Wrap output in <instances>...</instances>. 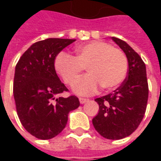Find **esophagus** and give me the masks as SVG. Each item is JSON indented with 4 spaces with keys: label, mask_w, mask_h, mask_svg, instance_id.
<instances>
[{
    "label": "esophagus",
    "mask_w": 161,
    "mask_h": 161,
    "mask_svg": "<svg viewBox=\"0 0 161 161\" xmlns=\"http://www.w3.org/2000/svg\"><path fill=\"white\" fill-rule=\"evenodd\" d=\"M79 100H80V104H84L85 102H87L89 99L88 98H85V97H79Z\"/></svg>",
    "instance_id": "obj_1"
}]
</instances>
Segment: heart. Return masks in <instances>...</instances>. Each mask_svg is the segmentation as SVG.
Returning <instances> with one entry per match:
<instances>
[{
	"label": "heart",
	"mask_w": 161,
	"mask_h": 161,
	"mask_svg": "<svg viewBox=\"0 0 161 161\" xmlns=\"http://www.w3.org/2000/svg\"><path fill=\"white\" fill-rule=\"evenodd\" d=\"M75 57L59 53L53 62L54 70L67 85H72L87 69L89 74L80 79L73 86L77 94L95 92L99 86L103 90L116 88L126 76L128 62L125 53L102 41H91L75 47Z\"/></svg>",
	"instance_id": "obj_1"
}]
</instances>
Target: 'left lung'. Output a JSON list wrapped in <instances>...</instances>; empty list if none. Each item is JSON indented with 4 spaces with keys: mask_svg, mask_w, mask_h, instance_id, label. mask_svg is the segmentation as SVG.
I'll return each mask as SVG.
<instances>
[{
    "mask_svg": "<svg viewBox=\"0 0 161 161\" xmlns=\"http://www.w3.org/2000/svg\"><path fill=\"white\" fill-rule=\"evenodd\" d=\"M112 39L126 55L127 76L114 92L95 99L99 110L92 124L104 138L120 140L132 134L142 120L149 87L145 64L141 56L125 41L114 36Z\"/></svg>",
    "mask_w": 161,
    "mask_h": 161,
    "instance_id": "left-lung-1",
    "label": "left lung"
}]
</instances>
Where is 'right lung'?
I'll return each mask as SVG.
<instances>
[{
    "label": "right lung",
    "instance_id": "1",
    "mask_svg": "<svg viewBox=\"0 0 161 161\" xmlns=\"http://www.w3.org/2000/svg\"><path fill=\"white\" fill-rule=\"evenodd\" d=\"M75 39L47 38L33 44L15 68L13 95L23 127L36 138L52 139L68 121V114L80 106L76 96L56 97L68 89L54 70L55 56Z\"/></svg>",
    "mask_w": 161,
    "mask_h": 161
}]
</instances>
